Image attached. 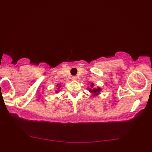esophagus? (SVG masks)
Returning <instances> with one entry per match:
<instances>
[{"instance_id":"obj_1","label":"esophagus","mask_w":152,"mask_h":152,"mask_svg":"<svg viewBox=\"0 0 152 152\" xmlns=\"http://www.w3.org/2000/svg\"><path fill=\"white\" fill-rule=\"evenodd\" d=\"M72 80H77V77L76 76H72Z\"/></svg>"}]
</instances>
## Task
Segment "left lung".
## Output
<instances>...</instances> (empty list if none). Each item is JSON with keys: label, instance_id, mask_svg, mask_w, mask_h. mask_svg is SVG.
<instances>
[{"label": "left lung", "instance_id": "left-lung-1", "mask_svg": "<svg viewBox=\"0 0 152 152\" xmlns=\"http://www.w3.org/2000/svg\"><path fill=\"white\" fill-rule=\"evenodd\" d=\"M91 88H88V91L91 93V96L93 97H95V96L99 95L101 94V92L102 91V88H100V87H96L95 88V84L93 82L91 83V86H90Z\"/></svg>", "mask_w": 152, "mask_h": 152}]
</instances>
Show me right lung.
<instances>
[{
    "instance_id": "right-lung-1",
    "label": "right lung",
    "mask_w": 152,
    "mask_h": 152,
    "mask_svg": "<svg viewBox=\"0 0 152 152\" xmlns=\"http://www.w3.org/2000/svg\"><path fill=\"white\" fill-rule=\"evenodd\" d=\"M61 84H62V83H57V84L56 85V88H57V89L56 90V93H59V92H60V91H61Z\"/></svg>"
}]
</instances>
